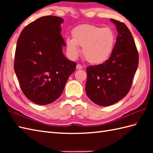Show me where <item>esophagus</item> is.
Here are the masks:
<instances>
[{"label":"esophagus","mask_w":153,"mask_h":153,"mask_svg":"<svg viewBox=\"0 0 153 153\" xmlns=\"http://www.w3.org/2000/svg\"><path fill=\"white\" fill-rule=\"evenodd\" d=\"M76 68L77 70H81V69H82V68H83V66L81 64H77V66H76Z\"/></svg>","instance_id":"esophagus-1"}]
</instances>
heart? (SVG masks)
<instances>
[{
  "label": "heart",
  "mask_w": 153,
  "mask_h": 153,
  "mask_svg": "<svg viewBox=\"0 0 153 153\" xmlns=\"http://www.w3.org/2000/svg\"><path fill=\"white\" fill-rule=\"evenodd\" d=\"M116 44L115 33L111 29L85 24L75 28L72 39H67V51L76 58L79 56V48H83L85 60L93 64H102L109 59Z\"/></svg>",
  "instance_id": "1"
}]
</instances>
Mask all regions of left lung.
<instances>
[{
  "mask_svg": "<svg viewBox=\"0 0 153 153\" xmlns=\"http://www.w3.org/2000/svg\"><path fill=\"white\" fill-rule=\"evenodd\" d=\"M110 21L118 33L111 56L105 63L87 68V95L102 106L114 105L128 94L139 63L138 52L130 31L122 22L114 19Z\"/></svg>",
  "mask_w": 153,
  "mask_h": 153,
  "instance_id": "obj_1",
  "label": "left lung"
}]
</instances>
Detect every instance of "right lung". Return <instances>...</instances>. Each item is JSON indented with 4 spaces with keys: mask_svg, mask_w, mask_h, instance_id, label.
Returning a JSON list of instances; mask_svg holds the SVG:
<instances>
[{
    "mask_svg": "<svg viewBox=\"0 0 153 153\" xmlns=\"http://www.w3.org/2000/svg\"><path fill=\"white\" fill-rule=\"evenodd\" d=\"M63 22L57 16H43L25 27L18 39L15 73L22 92L37 105H48L59 98L76 70V63L62 52L66 46L61 35Z\"/></svg>",
    "mask_w": 153,
    "mask_h": 153,
    "instance_id": "1",
    "label": "right lung"
}]
</instances>
